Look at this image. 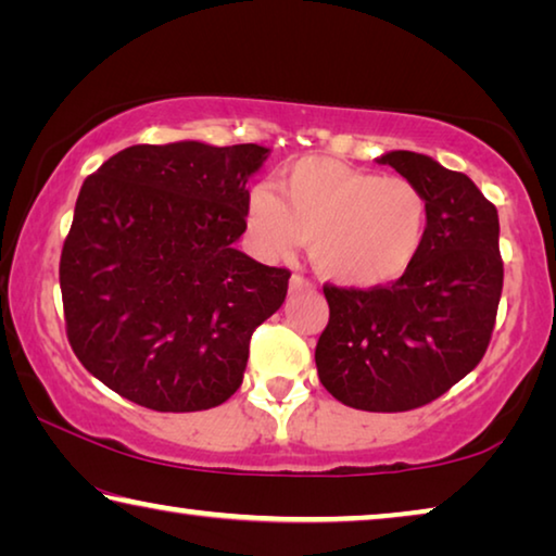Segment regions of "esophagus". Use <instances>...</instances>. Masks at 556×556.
Instances as JSON below:
<instances>
[{
    "label": "esophagus",
    "instance_id": "esophagus-1",
    "mask_svg": "<svg viewBox=\"0 0 556 556\" xmlns=\"http://www.w3.org/2000/svg\"><path fill=\"white\" fill-rule=\"evenodd\" d=\"M314 285L308 279H304L301 275H291L289 279V291L291 294H296V291H312Z\"/></svg>",
    "mask_w": 556,
    "mask_h": 556
}]
</instances>
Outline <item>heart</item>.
<instances>
[{"label":"heart","mask_w":556,"mask_h":556,"mask_svg":"<svg viewBox=\"0 0 556 556\" xmlns=\"http://www.w3.org/2000/svg\"><path fill=\"white\" fill-rule=\"evenodd\" d=\"M244 223L262 257H289L312 242V262L324 279L375 289L397 281L419 260L431 203L425 188L404 176L304 156L281 168L277 193L252 188Z\"/></svg>","instance_id":"b5f03b06"}]
</instances>
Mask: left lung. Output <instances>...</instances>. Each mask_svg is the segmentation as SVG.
Here are the masks:
<instances>
[{
	"label": "left lung",
	"mask_w": 556,
	"mask_h": 556,
	"mask_svg": "<svg viewBox=\"0 0 556 556\" xmlns=\"http://www.w3.org/2000/svg\"><path fill=\"white\" fill-rule=\"evenodd\" d=\"M378 164L425 188L427 244L388 287H324L331 316L316 343V368L348 407L407 412L441 397L485 355L503 291L501 223L466 174L427 154L400 149Z\"/></svg>",
	"instance_id": "8db88e82"
}]
</instances>
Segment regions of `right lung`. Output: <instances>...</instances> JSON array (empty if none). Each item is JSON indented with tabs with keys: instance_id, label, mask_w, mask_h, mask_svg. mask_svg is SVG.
<instances>
[{
	"instance_id": "right-lung-1",
	"label": "right lung",
	"mask_w": 556,
	"mask_h": 556,
	"mask_svg": "<svg viewBox=\"0 0 556 556\" xmlns=\"http://www.w3.org/2000/svg\"><path fill=\"white\" fill-rule=\"evenodd\" d=\"M260 144H135L83 184L61 252L65 331L90 375L156 412L218 407L289 269L235 250Z\"/></svg>"
}]
</instances>
